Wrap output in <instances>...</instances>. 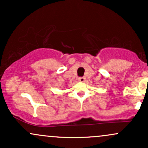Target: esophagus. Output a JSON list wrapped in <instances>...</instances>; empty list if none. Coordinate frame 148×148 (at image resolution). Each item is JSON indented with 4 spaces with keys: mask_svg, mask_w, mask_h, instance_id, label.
<instances>
[{
    "mask_svg": "<svg viewBox=\"0 0 148 148\" xmlns=\"http://www.w3.org/2000/svg\"><path fill=\"white\" fill-rule=\"evenodd\" d=\"M79 81L80 82H84L85 81H86V78L85 77H80L79 78Z\"/></svg>",
    "mask_w": 148,
    "mask_h": 148,
    "instance_id": "esophagus-1",
    "label": "esophagus"
}]
</instances>
